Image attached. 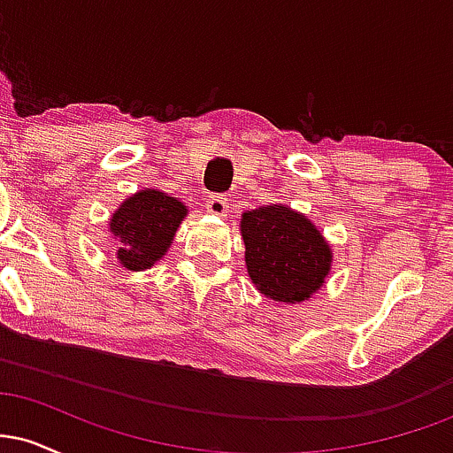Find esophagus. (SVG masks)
Here are the masks:
<instances>
[{
	"label": "esophagus",
	"instance_id": "1",
	"mask_svg": "<svg viewBox=\"0 0 453 453\" xmlns=\"http://www.w3.org/2000/svg\"><path fill=\"white\" fill-rule=\"evenodd\" d=\"M227 209H230V206H227L226 196H209V200H206V211H209L211 215L226 217Z\"/></svg>",
	"mask_w": 453,
	"mask_h": 453
}]
</instances>
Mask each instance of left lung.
I'll use <instances>...</instances> for the list:
<instances>
[{"label":"left lung","mask_w":453,"mask_h":453,"mask_svg":"<svg viewBox=\"0 0 453 453\" xmlns=\"http://www.w3.org/2000/svg\"><path fill=\"white\" fill-rule=\"evenodd\" d=\"M241 234L249 277L259 292L277 303L311 298L330 273L327 242L313 223L288 206L247 211Z\"/></svg>","instance_id":"8db88e82"}]
</instances>
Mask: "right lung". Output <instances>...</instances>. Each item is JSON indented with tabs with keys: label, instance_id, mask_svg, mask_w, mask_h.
<instances>
[{
	"label": "right lung",
	"instance_id": "1",
	"mask_svg": "<svg viewBox=\"0 0 453 453\" xmlns=\"http://www.w3.org/2000/svg\"><path fill=\"white\" fill-rule=\"evenodd\" d=\"M187 209L176 197L142 189L112 215L111 232L119 241V262L127 270H147L168 251Z\"/></svg>",
	"mask_w": 453,
	"mask_h": 453
}]
</instances>
